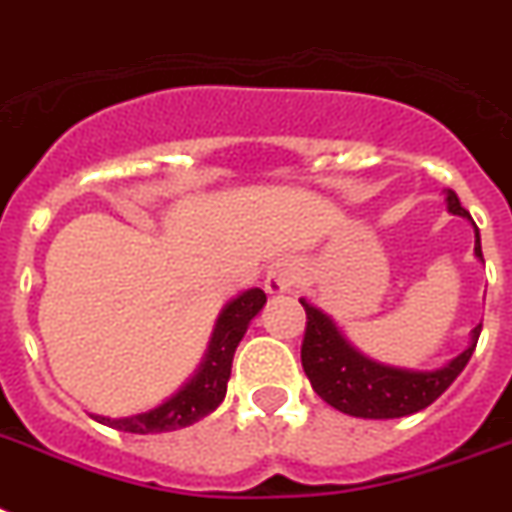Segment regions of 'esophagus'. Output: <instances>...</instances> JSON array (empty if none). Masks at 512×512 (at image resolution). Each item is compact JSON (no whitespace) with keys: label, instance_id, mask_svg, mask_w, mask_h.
Here are the masks:
<instances>
[{"label":"esophagus","instance_id":"1","mask_svg":"<svg viewBox=\"0 0 512 512\" xmlns=\"http://www.w3.org/2000/svg\"><path fill=\"white\" fill-rule=\"evenodd\" d=\"M299 268L292 257H281L268 268V276H265V292L268 294H284L292 292V286L297 284Z\"/></svg>","mask_w":512,"mask_h":512}]
</instances>
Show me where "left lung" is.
<instances>
[{"mask_svg":"<svg viewBox=\"0 0 512 512\" xmlns=\"http://www.w3.org/2000/svg\"><path fill=\"white\" fill-rule=\"evenodd\" d=\"M447 207L452 215H463L471 220L455 191H447ZM476 257H484L479 228H476ZM299 302L307 313L305 339H302V368L323 402L342 413L355 415V418H376V421L402 418V415H413L423 407H429L463 373L481 334V326L473 328L471 347L460 352L444 368L402 371V368H389V365L360 355L339 334V328L326 313H321L305 299H299Z\"/></svg>","mask_w":512,"mask_h":512,"instance_id":"obj_1","label":"left lung"}]
</instances>
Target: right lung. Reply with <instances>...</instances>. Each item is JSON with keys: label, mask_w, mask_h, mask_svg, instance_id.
<instances>
[{"label": "right lung", "mask_w": 512, "mask_h": 512, "mask_svg": "<svg viewBox=\"0 0 512 512\" xmlns=\"http://www.w3.org/2000/svg\"><path fill=\"white\" fill-rule=\"evenodd\" d=\"M263 305V289H249L223 307L199 371L168 402H162L147 413L131 415V418H105V415H94V418L105 426H112V429L128 431V434H160V431L186 429L191 423L202 421L226 397L236 347L242 342L249 321L263 310Z\"/></svg>", "instance_id": "right-lung-1"}]
</instances>
